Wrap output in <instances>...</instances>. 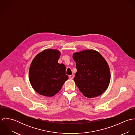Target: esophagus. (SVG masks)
<instances>
[{
    "label": "esophagus",
    "mask_w": 135,
    "mask_h": 135,
    "mask_svg": "<svg viewBox=\"0 0 135 135\" xmlns=\"http://www.w3.org/2000/svg\"><path fill=\"white\" fill-rule=\"evenodd\" d=\"M74 75H70L69 76V78L70 79H72L73 78H74Z\"/></svg>",
    "instance_id": "34e87169"
}]
</instances>
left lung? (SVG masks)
<instances>
[{"label":"left lung","instance_id":"left-lung-1","mask_svg":"<svg viewBox=\"0 0 135 135\" xmlns=\"http://www.w3.org/2000/svg\"><path fill=\"white\" fill-rule=\"evenodd\" d=\"M77 72L74 78L83 95L88 98L99 96L109 87L111 74L109 65L98 51L87 49L73 54Z\"/></svg>","mask_w":135,"mask_h":135}]
</instances>
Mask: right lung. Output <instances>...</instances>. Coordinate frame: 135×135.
<instances>
[{
  "instance_id": "right-lung-1",
  "label": "right lung",
  "mask_w": 135,
  "mask_h": 135,
  "mask_svg": "<svg viewBox=\"0 0 135 135\" xmlns=\"http://www.w3.org/2000/svg\"><path fill=\"white\" fill-rule=\"evenodd\" d=\"M60 55L58 50L47 49L33 60L29 69V80L34 90L39 95L55 96L68 79L65 65L58 62Z\"/></svg>"
}]
</instances>
